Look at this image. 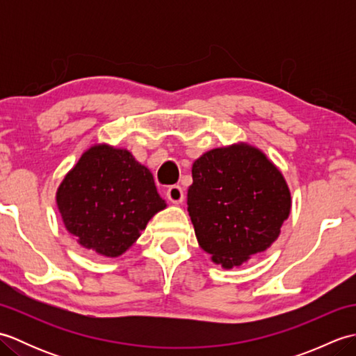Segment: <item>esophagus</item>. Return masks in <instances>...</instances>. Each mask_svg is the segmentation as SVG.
Listing matches in <instances>:
<instances>
[{
	"label": "esophagus",
	"instance_id": "34e87169",
	"mask_svg": "<svg viewBox=\"0 0 356 356\" xmlns=\"http://www.w3.org/2000/svg\"><path fill=\"white\" fill-rule=\"evenodd\" d=\"M166 197H168L170 202L179 205V203L184 202V190L179 185H172L166 190Z\"/></svg>",
	"mask_w": 356,
	"mask_h": 356
}]
</instances>
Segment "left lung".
<instances>
[{"label": "left lung", "instance_id": "1", "mask_svg": "<svg viewBox=\"0 0 356 356\" xmlns=\"http://www.w3.org/2000/svg\"><path fill=\"white\" fill-rule=\"evenodd\" d=\"M291 203L283 174L248 143L214 148L193 163L188 213L200 248L225 269L266 251Z\"/></svg>", "mask_w": 356, "mask_h": 356}]
</instances>
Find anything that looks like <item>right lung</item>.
<instances>
[{"instance_id": "1", "label": "right lung", "mask_w": 356, "mask_h": 356, "mask_svg": "<svg viewBox=\"0 0 356 356\" xmlns=\"http://www.w3.org/2000/svg\"><path fill=\"white\" fill-rule=\"evenodd\" d=\"M56 203L67 231L104 257L122 255L166 207L147 166L105 143L81 156L59 185Z\"/></svg>"}]
</instances>
